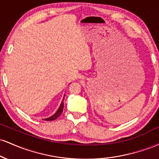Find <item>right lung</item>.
Returning <instances> with one entry per match:
<instances>
[{"label": "right lung", "instance_id": "right-lung-1", "mask_svg": "<svg viewBox=\"0 0 159 159\" xmlns=\"http://www.w3.org/2000/svg\"><path fill=\"white\" fill-rule=\"evenodd\" d=\"M63 107H64V103H63V102H62L61 104V106H60L59 108H58V110L57 111V112L55 113V114H54V115H52V116H50V117L45 119V120H47V121H52V120H56L58 116H59L60 115L62 114V112H63Z\"/></svg>", "mask_w": 159, "mask_h": 159}]
</instances>
